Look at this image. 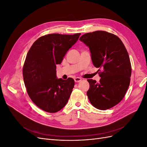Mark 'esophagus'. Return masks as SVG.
Listing matches in <instances>:
<instances>
[{
	"instance_id": "esophagus-1",
	"label": "esophagus",
	"mask_w": 147,
	"mask_h": 147,
	"mask_svg": "<svg viewBox=\"0 0 147 147\" xmlns=\"http://www.w3.org/2000/svg\"><path fill=\"white\" fill-rule=\"evenodd\" d=\"M74 80H75V82L78 83V82L82 81V79L80 78H79V77H76V78H74Z\"/></svg>"
}]
</instances>
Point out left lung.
Listing matches in <instances>:
<instances>
[{"label": "left lung", "instance_id": "obj_1", "mask_svg": "<svg viewBox=\"0 0 147 147\" xmlns=\"http://www.w3.org/2000/svg\"><path fill=\"white\" fill-rule=\"evenodd\" d=\"M80 40L90 48L101 77L99 82L88 80V99L97 109L112 108L123 99L130 84L131 64L127 50L121 39L106 31L84 34Z\"/></svg>", "mask_w": 147, "mask_h": 147}]
</instances>
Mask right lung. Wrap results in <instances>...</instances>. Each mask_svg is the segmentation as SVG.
<instances>
[{"label":"right lung","mask_w":147,"mask_h":147,"mask_svg":"<svg viewBox=\"0 0 147 147\" xmlns=\"http://www.w3.org/2000/svg\"><path fill=\"white\" fill-rule=\"evenodd\" d=\"M80 33L51 34L38 38L26 56L23 75L28 94L38 107L55 113L67 103L75 85L72 78H56V64L61 63Z\"/></svg>","instance_id":"add662e5"}]
</instances>
